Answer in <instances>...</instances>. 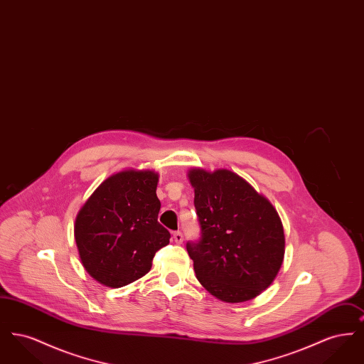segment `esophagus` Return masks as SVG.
Returning <instances> with one entry per match:
<instances>
[{
  "label": "esophagus",
  "instance_id": "1",
  "mask_svg": "<svg viewBox=\"0 0 364 364\" xmlns=\"http://www.w3.org/2000/svg\"><path fill=\"white\" fill-rule=\"evenodd\" d=\"M173 240L177 242V244H181L183 240H184V236H183V233L180 232V230H177V232H173Z\"/></svg>",
  "mask_w": 364,
  "mask_h": 364
}]
</instances>
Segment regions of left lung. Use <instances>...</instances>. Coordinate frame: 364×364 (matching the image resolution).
<instances>
[{"instance_id":"8db88e82","label":"left lung","mask_w":364,"mask_h":364,"mask_svg":"<svg viewBox=\"0 0 364 364\" xmlns=\"http://www.w3.org/2000/svg\"><path fill=\"white\" fill-rule=\"evenodd\" d=\"M200 237L187 242L199 282L226 303L262 294L284 259V228L276 208L230 171L192 169Z\"/></svg>"}]
</instances>
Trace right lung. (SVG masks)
Masks as SVG:
<instances>
[{
  "instance_id": "add662e5",
  "label": "right lung",
  "mask_w": 364,
  "mask_h": 364,
  "mask_svg": "<svg viewBox=\"0 0 364 364\" xmlns=\"http://www.w3.org/2000/svg\"><path fill=\"white\" fill-rule=\"evenodd\" d=\"M158 174L124 171L106 178L75 223V240L87 273L120 288L147 274L171 233L158 223Z\"/></svg>"
}]
</instances>
